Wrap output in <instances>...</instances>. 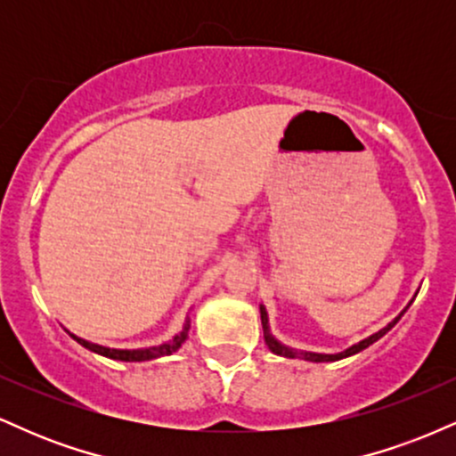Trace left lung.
I'll list each match as a JSON object with an SVG mask.
<instances>
[{"label": "left lung", "mask_w": 456, "mask_h": 456, "mask_svg": "<svg viewBox=\"0 0 456 456\" xmlns=\"http://www.w3.org/2000/svg\"><path fill=\"white\" fill-rule=\"evenodd\" d=\"M259 311H261V326H264V338H265V345H268V347H270V352L276 354V355H285V358L308 360V362H334V360H341V358H347V355H354V354L362 352V349L369 347V345H373L375 341H379V338L384 337V334L388 332V330H390L392 326H395L396 322H399V319L403 317V313H405V311H403L401 315L395 319V322H390L388 326H386L384 330H379V332H375L373 337L364 338V341H360L358 345H352V347L345 349V352H341V354H313V352H297V349H289V347H285V345H282V343L276 341V338L270 334V328H268V313H265V306L259 305Z\"/></svg>", "instance_id": "left-lung-1"}]
</instances>
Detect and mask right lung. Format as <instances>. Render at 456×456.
Here are the masks:
<instances>
[{"mask_svg": "<svg viewBox=\"0 0 456 456\" xmlns=\"http://www.w3.org/2000/svg\"><path fill=\"white\" fill-rule=\"evenodd\" d=\"M188 326H191V319L186 322L184 330H182L180 334H175L174 341L162 343V345H159V347H145V349H111V347H102V345H96L90 341H83V338L75 337V334H72V338H75L77 343H81L86 349H90V352L104 355V358L124 360V362H143V360H154V358H160V355H171L174 352H177V349L182 347V343L186 341Z\"/></svg>", "mask_w": 456, "mask_h": 456, "instance_id": "add662e5", "label": "right lung"}]
</instances>
